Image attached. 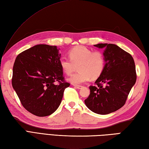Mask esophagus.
<instances>
[{
	"instance_id": "obj_1",
	"label": "esophagus",
	"mask_w": 149,
	"mask_h": 149,
	"mask_svg": "<svg viewBox=\"0 0 149 149\" xmlns=\"http://www.w3.org/2000/svg\"><path fill=\"white\" fill-rule=\"evenodd\" d=\"M74 86L75 88H77V89H81V88L83 87V86H81V85H76V84H74Z\"/></svg>"
}]
</instances>
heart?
<instances>
[{
	"mask_svg": "<svg viewBox=\"0 0 149 149\" xmlns=\"http://www.w3.org/2000/svg\"><path fill=\"white\" fill-rule=\"evenodd\" d=\"M70 58L61 57L59 64L66 74L70 75L75 65H78L79 71L71 75L68 79L70 83L79 84L90 79L99 77L106 65V56L99 50L92 51L84 46H76L70 50Z\"/></svg>",
	"mask_w": 149,
	"mask_h": 149,
	"instance_id": "heart-1",
	"label": "heart"
}]
</instances>
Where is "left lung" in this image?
Listing matches in <instances>:
<instances>
[{"label": "left lung", "instance_id": "left-lung-1", "mask_svg": "<svg viewBox=\"0 0 149 149\" xmlns=\"http://www.w3.org/2000/svg\"><path fill=\"white\" fill-rule=\"evenodd\" d=\"M106 48V65L102 74L90 86V94L84 102L91 111L99 115L115 112L124 106L136 81L134 59L115 44L99 43Z\"/></svg>", "mask_w": 149, "mask_h": 149}]
</instances>
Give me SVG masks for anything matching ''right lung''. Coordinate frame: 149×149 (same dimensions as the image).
Masks as SVG:
<instances>
[{
	"label": "right lung",
	"mask_w": 149,
	"mask_h": 149,
	"mask_svg": "<svg viewBox=\"0 0 149 149\" xmlns=\"http://www.w3.org/2000/svg\"><path fill=\"white\" fill-rule=\"evenodd\" d=\"M56 46L37 45L17 56L12 86L22 105L37 116L51 115L58 108L70 83L65 81Z\"/></svg>",
	"instance_id": "1"
}]
</instances>
